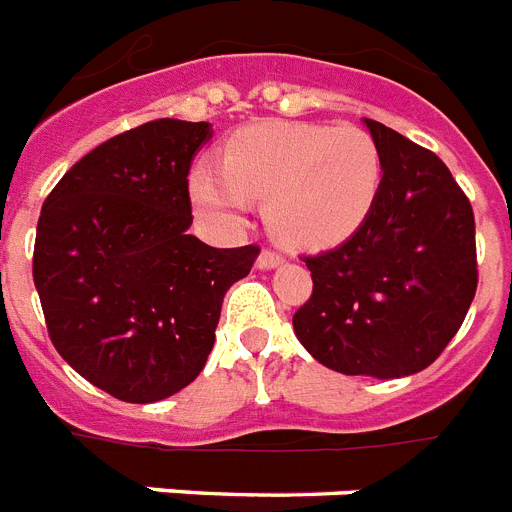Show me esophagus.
I'll use <instances>...</instances> for the list:
<instances>
[{
  "mask_svg": "<svg viewBox=\"0 0 512 512\" xmlns=\"http://www.w3.org/2000/svg\"><path fill=\"white\" fill-rule=\"evenodd\" d=\"M284 257L279 255V252H273V249H263L260 252V257H257V265L263 268V271H268V268H276V265H282Z\"/></svg>",
  "mask_w": 512,
  "mask_h": 512,
  "instance_id": "obj_1",
  "label": "esophagus"
}]
</instances>
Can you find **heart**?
Wrapping results in <instances>:
<instances>
[{"mask_svg":"<svg viewBox=\"0 0 512 512\" xmlns=\"http://www.w3.org/2000/svg\"><path fill=\"white\" fill-rule=\"evenodd\" d=\"M381 152L357 126L255 123L236 131L222 166L198 161L187 190L195 212L236 230L249 217V198L265 201L271 230L295 249H330L354 236L381 190Z\"/></svg>","mask_w":512,"mask_h":512,"instance_id":"obj_1","label":"heart"}]
</instances>
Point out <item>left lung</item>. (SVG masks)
Wrapping results in <instances>:
<instances>
[{
	"label": "left lung",
	"instance_id": "1",
	"mask_svg": "<svg viewBox=\"0 0 512 512\" xmlns=\"http://www.w3.org/2000/svg\"><path fill=\"white\" fill-rule=\"evenodd\" d=\"M365 126L384 166L376 204L341 247L306 257L314 292L292 327L325 368L403 378L438 360L473 303L475 217L435 152Z\"/></svg>",
	"mask_w": 512,
	"mask_h": 512
}]
</instances>
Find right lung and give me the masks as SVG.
I'll use <instances>...</instances> for the list:
<instances>
[{
  "label": "right lung",
  "instance_id": "1",
  "mask_svg": "<svg viewBox=\"0 0 512 512\" xmlns=\"http://www.w3.org/2000/svg\"><path fill=\"white\" fill-rule=\"evenodd\" d=\"M209 123L152 120L66 171L42 206L34 287L56 351L123 403H158L204 370L225 292L257 247L187 233V174Z\"/></svg>",
  "mask_w": 512,
  "mask_h": 512
}]
</instances>
